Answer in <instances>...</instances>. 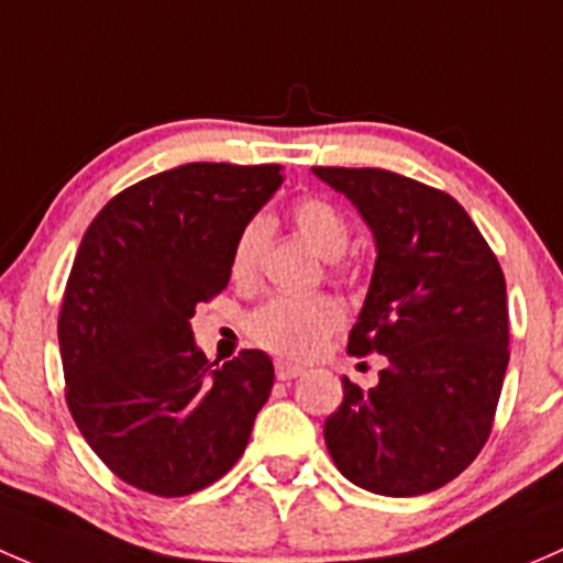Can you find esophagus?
Instances as JSON below:
<instances>
[{"label":"esophagus","instance_id":"1","mask_svg":"<svg viewBox=\"0 0 563 563\" xmlns=\"http://www.w3.org/2000/svg\"><path fill=\"white\" fill-rule=\"evenodd\" d=\"M276 376H279L282 382L298 379V376H303V368L295 366V363H284V361H279V363H276Z\"/></svg>","mask_w":563,"mask_h":563}]
</instances>
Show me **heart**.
Returning <instances> with one entry per match:
<instances>
[{
    "label": "heart",
    "mask_w": 563,
    "mask_h": 563,
    "mask_svg": "<svg viewBox=\"0 0 563 563\" xmlns=\"http://www.w3.org/2000/svg\"><path fill=\"white\" fill-rule=\"evenodd\" d=\"M292 224L300 241L314 249L322 260H339L350 246V224L335 206L320 197L300 200L292 211ZM263 219H254L241 230L233 249L230 271L239 282L254 279L265 246ZM341 306L324 295L298 298V295H276L260 306L249 320V333L265 350L287 357H309L322 346V341L341 324Z\"/></svg>",
    "instance_id": "obj_1"
}]
</instances>
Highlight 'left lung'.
Returning <instances> with one entry per match:
<instances>
[{"mask_svg":"<svg viewBox=\"0 0 563 563\" xmlns=\"http://www.w3.org/2000/svg\"><path fill=\"white\" fill-rule=\"evenodd\" d=\"M311 173L374 235V274L346 350L387 361L368 390L344 376L324 444L357 488L431 494L477 457L494 426L509 363L501 265L448 192L379 167Z\"/></svg>","mask_w":563,"mask_h":563,"instance_id":"left-lung-1","label":"left lung"}]
</instances>
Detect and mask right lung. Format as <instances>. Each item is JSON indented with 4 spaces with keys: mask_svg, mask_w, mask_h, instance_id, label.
Returning <instances> with one entry per match:
<instances>
[{
    "mask_svg": "<svg viewBox=\"0 0 563 563\" xmlns=\"http://www.w3.org/2000/svg\"><path fill=\"white\" fill-rule=\"evenodd\" d=\"M282 181V165L189 162L115 195L86 230L59 314L67 407L126 485L195 494L246 450L274 363L260 350L208 363L189 320L228 287L241 230Z\"/></svg>",
    "mask_w": 563,
    "mask_h": 563,
    "instance_id": "obj_1",
    "label": "right lung"
}]
</instances>
